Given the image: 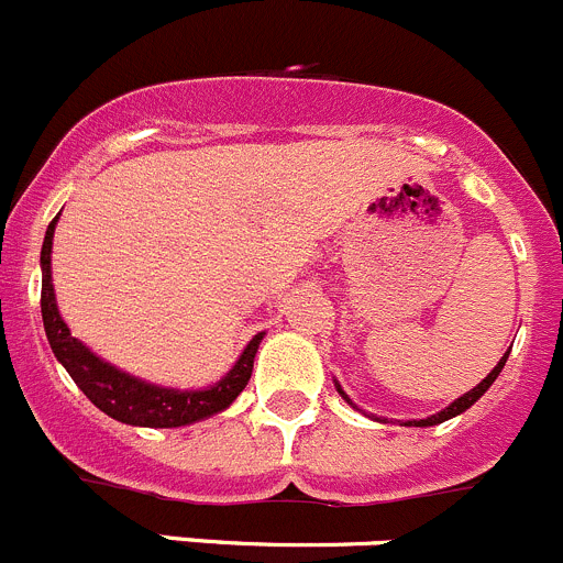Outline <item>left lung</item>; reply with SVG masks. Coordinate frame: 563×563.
<instances>
[{
    "label": "left lung",
    "mask_w": 563,
    "mask_h": 563,
    "mask_svg": "<svg viewBox=\"0 0 563 563\" xmlns=\"http://www.w3.org/2000/svg\"><path fill=\"white\" fill-rule=\"evenodd\" d=\"M506 357H509V352H506L504 357H500V363L495 365V368L489 371V374L484 376V379L478 382V385L473 387V390H467L465 396H460V398H456V401H451L449 407H445V409H440L438 415H429V418H423V420H407V427H412V423H415V427H438V423H443V420H449V418H456V415H462V412H465V409H471L473 404H476L478 398H482L484 393L489 390V385H493V382L498 379V374H500V371H504V365H506ZM335 387H338V393H341V396L346 398L349 404H352V398H349L346 393L341 390V385H338V382H335ZM352 407L357 409V404H352Z\"/></svg>",
    "instance_id": "8db88e82"
}]
</instances>
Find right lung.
<instances>
[{
	"label": "right lung",
	"mask_w": 563,
	"mask_h": 563,
	"mask_svg": "<svg viewBox=\"0 0 563 563\" xmlns=\"http://www.w3.org/2000/svg\"><path fill=\"white\" fill-rule=\"evenodd\" d=\"M57 220L59 217H54L48 222L46 239H43L41 247V313L48 346H52L54 357L63 363V368L68 371L70 379L79 385V390L101 412H107L109 418L120 420V423H129V427L148 429L187 427V423L211 418V415L231 407L239 393L247 387L250 374H253L255 352H258V343L264 341V332H258L247 343V349L236 360V365L217 385L203 387V390H176V387L151 385V382L136 379V376L114 368L112 363L92 354L79 338L70 335L68 324H65L57 310V299H54L52 286V242Z\"/></svg>",
	"instance_id": "right-lung-1"
}]
</instances>
